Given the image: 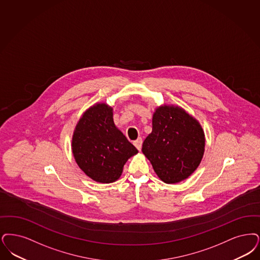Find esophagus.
<instances>
[{
  "label": "esophagus",
  "instance_id": "1",
  "mask_svg": "<svg viewBox=\"0 0 260 260\" xmlns=\"http://www.w3.org/2000/svg\"><path fill=\"white\" fill-rule=\"evenodd\" d=\"M142 138L141 137H139V138H137L135 141H134V144H135V147L137 148V150H141V148H142Z\"/></svg>",
  "mask_w": 260,
  "mask_h": 260
}]
</instances>
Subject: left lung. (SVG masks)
<instances>
[{
    "instance_id": "1",
    "label": "left lung",
    "mask_w": 260,
    "mask_h": 260,
    "mask_svg": "<svg viewBox=\"0 0 260 260\" xmlns=\"http://www.w3.org/2000/svg\"><path fill=\"white\" fill-rule=\"evenodd\" d=\"M204 147V133L198 121L180 107L164 105L153 115V131L142 152L161 181L175 184L194 172Z\"/></svg>"
}]
</instances>
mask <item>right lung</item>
<instances>
[{
  "label": "right lung",
  "mask_w": 260,
  "mask_h": 260,
  "mask_svg": "<svg viewBox=\"0 0 260 260\" xmlns=\"http://www.w3.org/2000/svg\"><path fill=\"white\" fill-rule=\"evenodd\" d=\"M73 153L87 176L107 184L120 178L126 160L138 151L115 126L112 108L98 104L84 113L76 125Z\"/></svg>",
  "instance_id": "1"
}]
</instances>
